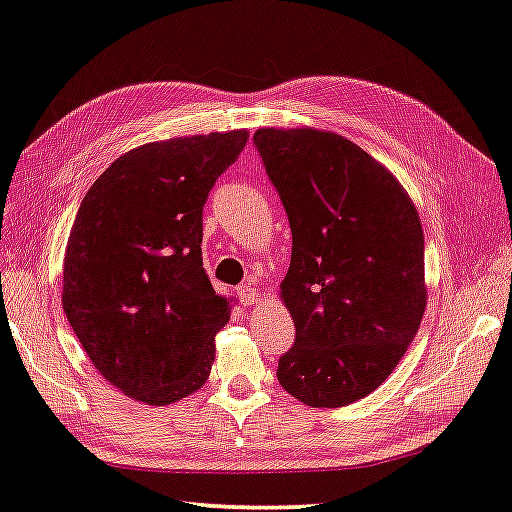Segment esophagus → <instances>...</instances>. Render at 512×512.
I'll return each instance as SVG.
<instances>
[{
  "mask_svg": "<svg viewBox=\"0 0 512 512\" xmlns=\"http://www.w3.org/2000/svg\"><path fill=\"white\" fill-rule=\"evenodd\" d=\"M237 297H239V302H242L244 306H250V304L257 302L259 293H257V288L248 286V284H242V286L237 288Z\"/></svg>",
  "mask_w": 512,
  "mask_h": 512,
  "instance_id": "34e87169",
  "label": "esophagus"
}]
</instances>
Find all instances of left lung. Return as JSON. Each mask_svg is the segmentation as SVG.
<instances>
[{
  "mask_svg": "<svg viewBox=\"0 0 512 512\" xmlns=\"http://www.w3.org/2000/svg\"><path fill=\"white\" fill-rule=\"evenodd\" d=\"M293 233L282 282L295 344L277 379L313 408L382 386L426 308L424 233L402 184L350 139L315 128L253 135Z\"/></svg>",
  "mask_w": 512,
  "mask_h": 512,
  "instance_id": "obj_1",
  "label": "left lung"
}]
</instances>
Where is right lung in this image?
<instances>
[{"instance_id":"add662e5","label":"right lung","mask_w":512,"mask_h":512,"mask_svg":"<svg viewBox=\"0 0 512 512\" xmlns=\"http://www.w3.org/2000/svg\"><path fill=\"white\" fill-rule=\"evenodd\" d=\"M246 130L144 144L79 204L64 257V313L106 382L150 406L202 388L228 302L202 262V213Z\"/></svg>"}]
</instances>
